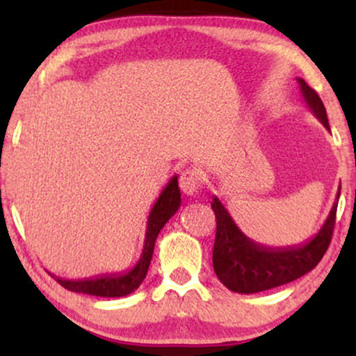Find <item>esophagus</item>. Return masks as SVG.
Masks as SVG:
<instances>
[{"label":"esophagus","instance_id":"obj_1","mask_svg":"<svg viewBox=\"0 0 356 356\" xmlns=\"http://www.w3.org/2000/svg\"><path fill=\"white\" fill-rule=\"evenodd\" d=\"M179 186H181V191L187 195L197 194L199 189H201V177L195 170L187 169L181 174V179H179Z\"/></svg>","mask_w":356,"mask_h":356}]
</instances>
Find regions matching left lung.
<instances>
[{
	"label": "left lung",
	"instance_id": "left-lung-1",
	"mask_svg": "<svg viewBox=\"0 0 356 356\" xmlns=\"http://www.w3.org/2000/svg\"><path fill=\"white\" fill-rule=\"evenodd\" d=\"M296 80L303 93L305 104L314 113V117L330 130L325 105L318 93L303 79ZM340 191L341 186L338 187L337 201L316 236L301 244L286 248L263 246L249 239L236 226L222 202L214 195L211 206L218 220V229H216L214 249H212V266L220 283L234 293L252 295L291 283L312 271L321 261L332 241Z\"/></svg>",
	"mask_w": 356,
	"mask_h": 356
}]
</instances>
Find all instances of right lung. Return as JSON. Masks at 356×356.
Instances as JSON below:
<instances>
[{
  "mask_svg": "<svg viewBox=\"0 0 356 356\" xmlns=\"http://www.w3.org/2000/svg\"><path fill=\"white\" fill-rule=\"evenodd\" d=\"M181 206V191H179L177 175L170 179L169 184L161 192L159 199L155 201L152 211H150L149 219H147V231L144 239V248H142V254L138 257L137 264L132 269L125 273H105L87 280H63L55 275L58 283L67 288L68 291L83 293V295L100 296V298H120L134 293L138 286L142 284L144 277L149 271L150 259L154 254L155 239H157L159 232L165 226V222L177 212Z\"/></svg>",
  "mask_w": 356,
  "mask_h": 356,
  "instance_id": "right-lung-1",
  "label": "right lung"
}]
</instances>
